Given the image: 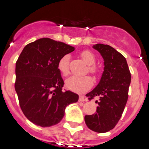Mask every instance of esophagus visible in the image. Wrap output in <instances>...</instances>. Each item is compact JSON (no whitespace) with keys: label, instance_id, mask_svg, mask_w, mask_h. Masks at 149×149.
Returning a JSON list of instances; mask_svg holds the SVG:
<instances>
[{"label":"esophagus","instance_id":"obj_1","mask_svg":"<svg viewBox=\"0 0 149 149\" xmlns=\"http://www.w3.org/2000/svg\"><path fill=\"white\" fill-rule=\"evenodd\" d=\"M79 102H86V99L84 97V96H80L79 99Z\"/></svg>","mask_w":149,"mask_h":149}]
</instances>
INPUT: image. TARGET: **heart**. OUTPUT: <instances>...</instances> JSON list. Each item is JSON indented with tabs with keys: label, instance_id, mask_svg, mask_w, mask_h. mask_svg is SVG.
I'll return each instance as SVG.
<instances>
[{
	"label": "heart",
	"instance_id": "1",
	"mask_svg": "<svg viewBox=\"0 0 149 149\" xmlns=\"http://www.w3.org/2000/svg\"><path fill=\"white\" fill-rule=\"evenodd\" d=\"M82 59L88 65V71L97 76L100 73V68L94 65L96 58L94 54L88 50H84L81 53ZM70 57L69 55H65L59 60L58 63V68L61 73L63 76H68L70 73ZM93 86L92 79L89 76H72L65 80V86L68 89L73 92L83 94L88 91Z\"/></svg>",
	"mask_w": 149,
	"mask_h": 149
}]
</instances>
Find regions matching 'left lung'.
<instances>
[{
	"mask_svg": "<svg viewBox=\"0 0 149 149\" xmlns=\"http://www.w3.org/2000/svg\"><path fill=\"white\" fill-rule=\"evenodd\" d=\"M104 59V72L95 88L86 94L88 100L100 97L97 112L86 115L84 120L90 130L106 133L113 129L120 119L128 98L131 76L125 58L108 45L93 46Z\"/></svg>",
	"mask_w": 149,
	"mask_h": 149,
	"instance_id": "left-lung-1",
	"label": "left lung"
}]
</instances>
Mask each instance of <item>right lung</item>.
Listing matches in <instances>:
<instances>
[{"instance_id":"obj_1","label":"right lung","mask_w":149,"mask_h":149,"mask_svg":"<svg viewBox=\"0 0 149 149\" xmlns=\"http://www.w3.org/2000/svg\"><path fill=\"white\" fill-rule=\"evenodd\" d=\"M75 48L49 38L24 47L16 63L15 90L19 105L29 120L41 127L61 122L68 104L79 95L63 91L64 81L58 68L59 60Z\"/></svg>"}]
</instances>
